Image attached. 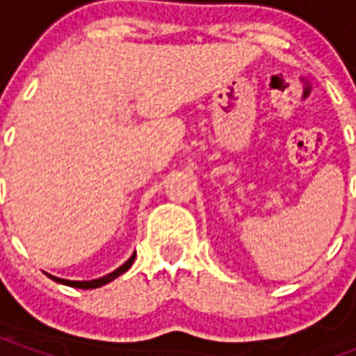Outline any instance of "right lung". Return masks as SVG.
<instances>
[{"label":"right lung","instance_id":"1","mask_svg":"<svg viewBox=\"0 0 356 356\" xmlns=\"http://www.w3.org/2000/svg\"><path fill=\"white\" fill-rule=\"evenodd\" d=\"M133 261H135V254H133L131 257H129V259H127V261L122 265V267H118L116 270H112L110 275L101 276V278H95V280H65V278H57V276H51V275H47V276H49V278H53V280L58 284H66V286H72V288H81V290H93V288H101V286H104V284L112 282V280H114V278H118L120 275H124L125 270L131 267Z\"/></svg>","mask_w":356,"mask_h":356}]
</instances>
